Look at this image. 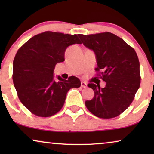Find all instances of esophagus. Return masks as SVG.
Segmentation results:
<instances>
[{
    "instance_id": "esophagus-1",
    "label": "esophagus",
    "mask_w": 154,
    "mask_h": 154,
    "mask_svg": "<svg viewBox=\"0 0 154 154\" xmlns=\"http://www.w3.org/2000/svg\"><path fill=\"white\" fill-rule=\"evenodd\" d=\"M81 87L83 88H87V83H85V82H81Z\"/></svg>"
}]
</instances>
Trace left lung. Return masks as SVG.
Wrapping results in <instances>:
<instances>
[{
    "label": "left lung",
    "mask_w": 154,
    "mask_h": 154,
    "mask_svg": "<svg viewBox=\"0 0 154 154\" xmlns=\"http://www.w3.org/2000/svg\"><path fill=\"white\" fill-rule=\"evenodd\" d=\"M83 45L95 53L97 75L106 82L104 88L94 83L92 100L85 106L100 119H112L125 111L133 101L140 85V62L133 48L110 32L79 34Z\"/></svg>",
    "instance_id": "left-lung-1"
}]
</instances>
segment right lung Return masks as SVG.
Masks as SVG:
<instances>
[{"mask_svg": "<svg viewBox=\"0 0 154 154\" xmlns=\"http://www.w3.org/2000/svg\"><path fill=\"white\" fill-rule=\"evenodd\" d=\"M75 43L81 44L76 34L45 31L18 50L13 61V83L20 102L33 114L54 115L62 108L69 90L81 86L77 77L57 79L53 75L55 65L65 60L67 47Z\"/></svg>", "mask_w": 154, "mask_h": 154, "instance_id": "1", "label": "right lung"}]
</instances>
